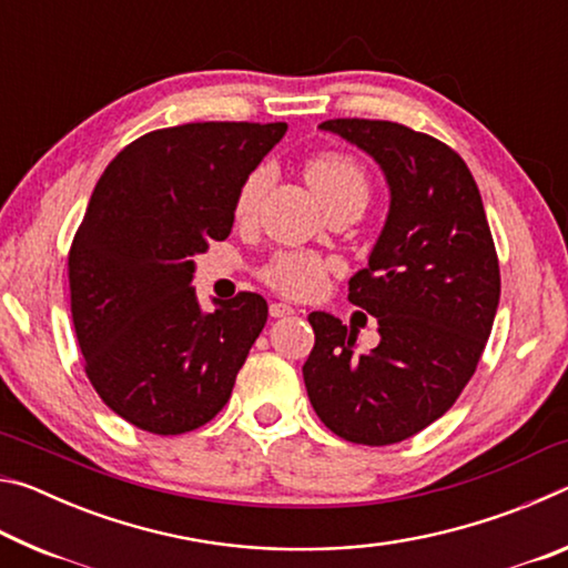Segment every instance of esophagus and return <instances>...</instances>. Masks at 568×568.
Instances as JSON below:
<instances>
[{
  "label": "esophagus",
  "instance_id": "esophagus-1",
  "mask_svg": "<svg viewBox=\"0 0 568 568\" xmlns=\"http://www.w3.org/2000/svg\"><path fill=\"white\" fill-rule=\"evenodd\" d=\"M293 313H295L293 305H287V303H271V315H273V318H291Z\"/></svg>",
  "mask_w": 568,
  "mask_h": 568
}]
</instances>
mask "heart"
<instances>
[{
	"label": "heart",
	"mask_w": 568,
	"mask_h": 568,
	"mask_svg": "<svg viewBox=\"0 0 568 568\" xmlns=\"http://www.w3.org/2000/svg\"><path fill=\"white\" fill-rule=\"evenodd\" d=\"M305 180L323 205L343 195H368V178L361 162L335 150H323L305 160ZM267 175L263 168L247 172L237 185L233 215L237 223L255 220L263 203ZM333 273V261L313 250H277L261 265V281L285 297H311L321 291Z\"/></svg>",
	"instance_id": "1"
}]
</instances>
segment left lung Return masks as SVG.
<instances>
[{"mask_svg":"<svg viewBox=\"0 0 568 568\" xmlns=\"http://www.w3.org/2000/svg\"><path fill=\"white\" fill-rule=\"evenodd\" d=\"M376 158L390 213L348 301L376 315L381 343L311 313L315 345L303 381L318 418L363 446L400 444L454 406L491 335L501 273L476 180L446 142L388 120L321 124Z\"/></svg>","mask_w":568,"mask_h":568,"instance_id":"left-lung-1","label":"left lung"}]
</instances>
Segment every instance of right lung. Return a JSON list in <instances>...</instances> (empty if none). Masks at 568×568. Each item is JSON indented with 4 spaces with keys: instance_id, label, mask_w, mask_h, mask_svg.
I'll return each instance as SVG.
<instances>
[{
    "instance_id": "1",
    "label": "right lung",
    "mask_w": 568,
    "mask_h": 568,
    "mask_svg": "<svg viewBox=\"0 0 568 568\" xmlns=\"http://www.w3.org/2000/svg\"><path fill=\"white\" fill-rule=\"evenodd\" d=\"M285 122H190L142 134L94 185L67 253L84 373L120 418L180 436L213 420L267 321L243 291L197 305L192 255L233 227L237 185Z\"/></svg>"
}]
</instances>
